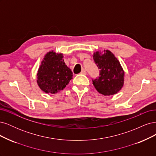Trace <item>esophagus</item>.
Wrapping results in <instances>:
<instances>
[{"label":"esophagus","instance_id":"34e87169","mask_svg":"<svg viewBox=\"0 0 156 156\" xmlns=\"http://www.w3.org/2000/svg\"><path fill=\"white\" fill-rule=\"evenodd\" d=\"M80 73L82 74H84V75H86L87 74V72H86V71H85V69H83L82 70V71H81V73Z\"/></svg>","mask_w":156,"mask_h":156}]
</instances>
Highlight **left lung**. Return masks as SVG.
Returning a JSON list of instances; mask_svg holds the SVG:
<instances>
[{
	"mask_svg": "<svg viewBox=\"0 0 156 156\" xmlns=\"http://www.w3.org/2000/svg\"><path fill=\"white\" fill-rule=\"evenodd\" d=\"M93 59L100 70L99 76L93 80L95 89L104 96L117 93L124 81V73L119 60L108 50L104 54L94 52Z\"/></svg>",
	"mask_w": 156,
	"mask_h": 156,
	"instance_id": "obj_1",
	"label": "left lung"
}]
</instances>
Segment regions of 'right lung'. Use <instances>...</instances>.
<instances>
[{"mask_svg": "<svg viewBox=\"0 0 156 156\" xmlns=\"http://www.w3.org/2000/svg\"><path fill=\"white\" fill-rule=\"evenodd\" d=\"M62 54L53 51L44 56L38 69L37 82L43 91L55 94L63 90L73 78V73L63 59Z\"/></svg>", "mask_w": 156, "mask_h": 156, "instance_id": "obj_1", "label": "right lung"}]
</instances>
